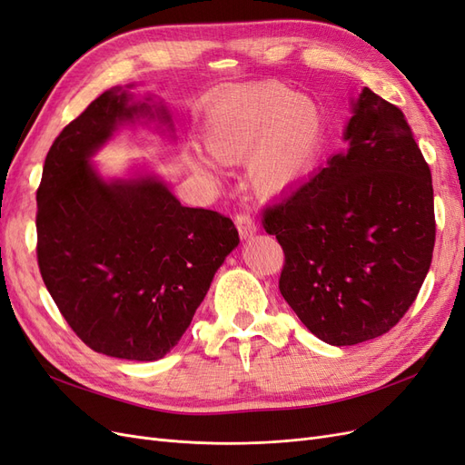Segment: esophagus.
Instances as JSON below:
<instances>
[{"instance_id": "1", "label": "esophagus", "mask_w": 465, "mask_h": 465, "mask_svg": "<svg viewBox=\"0 0 465 465\" xmlns=\"http://www.w3.org/2000/svg\"><path fill=\"white\" fill-rule=\"evenodd\" d=\"M234 223H236V229L238 232H241V236H252L256 232V221L254 217H252L250 213H246V211H241V213H236L234 217Z\"/></svg>"}]
</instances>
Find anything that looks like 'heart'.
<instances>
[{"label":"heart","mask_w":465,"mask_h":465,"mask_svg":"<svg viewBox=\"0 0 465 465\" xmlns=\"http://www.w3.org/2000/svg\"><path fill=\"white\" fill-rule=\"evenodd\" d=\"M322 132L323 116L314 101L279 83H265L221 98L207 118V147L224 163L252 156V184L275 193L306 173Z\"/></svg>","instance_id":"obj_1"}]
</instances>
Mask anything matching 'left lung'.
<instances>
[{
	"label": "left lung",
	"mask_w": 465,
	"mask_h": 465,
	"mask_svg": "<svg viewBox=\"0 0 465 465\" xmlns=\"http://www.w3.org/2000/svg\"><path fill=\"white\" fill-rule=\"evenodd\" d=\"M347 149L267 205L285 263L279 291L330 345L384 335L415 302L436 236L430 168L403 112L364 87Z\"/></svg>",
	"instance_id": "8db88e82"
}]
</instances>
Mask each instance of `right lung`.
<instances>
[{"label":"right lung","mask_w":465,"mask_h":465,"mask_svg":"<svg viewBox=\"0 0 465 465\" xmlns=\"http://www.w3.org/2000/svg\"><path fill=\"white\" fill-rule=\"evenodd\" d=\"M166 110L106 91L69 122L36 190V258L55 306L96 353L157 361L178 341L238 244L234 223L184 207L154 178L110 182L89 164L118 122Z\"/></svg>","instance_id":"obj_1"}]
</instances>
